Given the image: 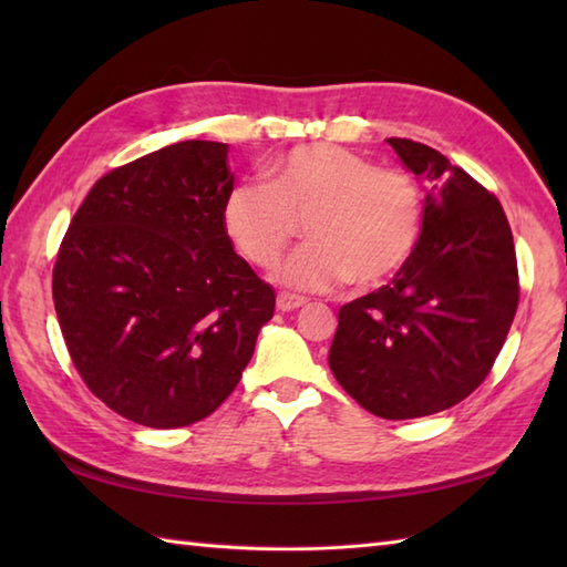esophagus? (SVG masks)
Returning <instances> with one entry per match:
<instances>
[{
	"label": "esophagus",
	"instance_id": "esophagus-1",
	"mask_svg": "<svg viewBox=\"0 0 567 567\" xmlns=\"http://www.w3.org/2000/svg\"><path fill=\"white\" fill-rule=\"evenodd\" d=\"M307 302H305V299L302 297H295V295H277V311H282V315H285V311H297L299 307H305Z\"/></svg>",
	"mask_w": 567,
	"mask_h": 567
}]
</instances>
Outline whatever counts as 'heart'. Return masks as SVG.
<instances>
[{
  "label": "heart",
  "mask_w": 567,
  "mask_h": 567,
  "mask_svg": "<svg viewBox=\"0 0 567 567\" xmlns=\"http://www.w3.org/2000/svg\"><path fill=\"white\" fill-rule=\"evenodd\" d=\"M224 231L250 265L272 270L305 224L309 244L280 270L297 292L378 287L404 268L421 231V192L404 167L372 165L333 143H309L268 165V183L228 192Z\"/></svg>",
  "instance_id": "obj_1"
}]
</instances>
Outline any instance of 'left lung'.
I'll return each mask as SVG.
<instances>
[{
	"instance_id": "8db88e82",
	"label": "left lung",
	"mask_w": 567,
	"mask_h": 567,
	"mask_svg": "<svg viewBox=\"0 0 567 567\" xmlns=\"http://www.w3.org/2000/svg\"><path fill=\"white\" fill-rule=\"evenodd\" d=\"M388 143L429 183L421 236L392 282L341 307L329 365L360 406L400 421L483 384L519 307V270L492 192L424 143Z\"/></svg>"
}]
</instances>
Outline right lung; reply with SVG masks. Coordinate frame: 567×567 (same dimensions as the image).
I'll return each instance as SVG.
<instances>
[{"instance_id":"1","label":"right lung","mask_w":567,"mask_h":567,"mask_svg":"<svg viewBox=\"0 0 567 567\" xmlns=\"http://www.w3.org/2000/svg\"><path fill=\"white\" fill-rule=\"evenodd\" d=\"M228 146L183 141L100 177L53 268L68 353L92 394L151 429L207 419L244 375L275 292L221 224Z\"/></svg>"}]
</instances>
